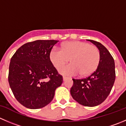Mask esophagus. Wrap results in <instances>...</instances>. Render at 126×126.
Instances as JSON below:
<instances>
[{"label":"esophagus","mask_w":126,"mask_h":126,"mask_svg":"<svg viewBox=\"0 0 126 126\" xmlns=\"http://www.w3.org/2000/svg\"><path fill=\"white\" fill-rule=\"evenodd\" d=\"M68 78H67V77H65V76H63V81H65L66 80V79H68Z\"/></svg>","instance_id":"1"}]
</instances>
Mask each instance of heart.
<instances>
[{"mask_svg": "<svg viewBox=\"0 0 126 126\" xmlns=\"http://www.w3.org/2000/svg\"><path fill=\"white\" fill-rule=\"evenodd\" d=\"M50 60L56 68H58L70 59L71 63L59 69L63 75L74 76L90 75L98 67L100 52L96 46L87 42L72 41L64 44L62 49L54 47L50 52Z\"/></svg>", "mask_w": 126, "mask_h": 126, "instance_id": "1", "label": "heart"}]
</instances>
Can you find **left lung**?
<instances>
[{
    "mask_svg": "<svg viewBox=\"0 0 126 126\" xmlns=\"http://www.w3.org/2000/svg\"><path fill=\"white\" fill-rule=\"evenodd\" d=\"M100 52V60L96 70L82 79H74L70 93L74 100L85 107L101 104L109 95L115 80V64L113 57L101 43L92 40Z\"/></svg>",
    "mask_w": 126,
    "mask_h": 126,
    "instance_id": "8db88e82",
    "label": "left lung"
}]
</instances>
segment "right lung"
<instances>
[{
	"mask_svg": "<svg viewBox=\"0 0 126 126\" xmlns=\"http://www.w3.org/2000/svg\"><path fill=\"white\" fill-rule=\"evenodd\" d=\"M58 41L37 40L19 47L12 57L8 82L16 99L29 109L49 104L63 82L50 60V52Z\"/></svg>",
	"mask_w": 126,
	"mask_h": 126,
	"instance_id": "right-lung-1",
	"label": "right lung"
}]
</instances>
